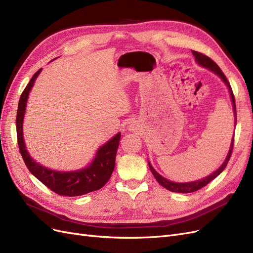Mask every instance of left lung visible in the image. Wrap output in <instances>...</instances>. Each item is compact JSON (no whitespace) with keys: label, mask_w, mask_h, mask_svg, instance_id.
<instances>
[{"label":"left lung","mask_w":253,"mask_h":253,"mask_svg":"<svg viewBox=\"0 0 253 253\" xmlns=\"http://www.w3.org/2000/svg\"><path fill=\"white\" fill-rule=\"evenodd\" d=\"M192 53L193 56L195 57V61L197 62V64H200L201 66L203 67H206L208 68V70H210L211 72H213L214 74H216L218 77L223 80L226 85L228 86L229 88V93H230V96H231V100H232V104H233V111H234V116H235V120H236V109H235V99H234V95H233V91H232V88L230 86V83L228 82L226 76L224 75V73L221 72V70L219 68V66L214 62V61L212 59H210L209 57H207L206 55H204V53L202 52H198V51H195V50H192ZM235 125H236V121H235ZM233 143H234V136L232 138V141H231V145H230V149H229V152H228V155L225 159V162L223 163V165H221L218 169L213 172L212 174H210L209 176H207V177L205 178H202V179H198V180H195V181H190V182H173V181H170L168 180L167 178L163 177L162 175L158 174L154 168H153L151 166V164L149 163V167H150V170L151 172L153 173V175H154V177L156 178V180L158 181L159 185H162L164 188H166L167 190L169 191H172V192H178V193H191V192H195V191L202 189L203 187L207 186L210 181H212L214 178H216L217 176L223 172L225 170V168L227 167V164L229 162V159H230V156L232 154V150H233Z\"/></svg>","instance_id":"1"}]
</instances>
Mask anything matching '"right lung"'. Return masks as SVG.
Listing matches in <instances>:
<instances>
[{
    "label": "right lung",
    "instance_id": "add662e5",
    "mask_svg": "<svg viewBox=\"0 0 253 253\" xmlns=\"http://www.w3.org/2000/svg\"><path fill=\"white\" fill-rule=\"evenodd\" d=\"M40 73L41 68L33 76L27 86L23 90L18 105L16 125L18 144L22 158L24 159V163L30 173L59 195L79 196L101 189L109 181L114 171L115 158H116V153L121 137L120 133L115 135L111 140L99 148L94 160L88 167L77 171L60 172L48 169V168H45L44 166L38 164L28 154L24 139H23V119H24L29 91Z\"/></svg>",
    "mask_w": 253,
    "mask_h": 253
}]
</instances>
